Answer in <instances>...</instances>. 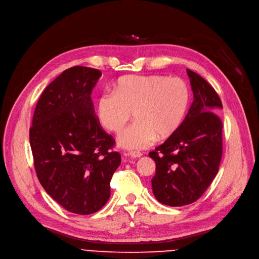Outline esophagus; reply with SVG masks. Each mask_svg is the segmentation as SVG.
Segmentation results:
<instances>
[{
	"mask_svg": "<svg viewBox=\"0 0 259 259\" xmlns=\"http://www.w3.org/2000/svg\"><path fill=\"white\" fill-rule=\"evenodd\" d=\"M130 156H131L132 158H141V157L143 156V154L140 153V151H131Z\"/></svg>",
	"mask_w": 259,
	"mask_h": 259,
	"instance_id": "esophagus-1",
	"label": "esophagus"
}]
</instances>
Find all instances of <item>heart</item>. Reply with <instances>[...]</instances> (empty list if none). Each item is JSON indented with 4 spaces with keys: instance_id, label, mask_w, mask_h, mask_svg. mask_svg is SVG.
I'll return each mask as SVG.
<instances>
[{
    "instance_id": "heart-1",
    "label": "heart",
    "mask_w": 259,
    "mask_h": 259,
    "mask_svg": "<svg viewBox=\"0 0 259 259\" xmlns=\"http://www.w3.org/2000/svg\"><path fill=\"white\" fill-rule=\"evenodd\" d=\"M190 104L188 84L179 77L163 75L120 78L115 92L108 91L97 100V117L110 132H119L132 116L135 122L117 137L119 147L135 150L175 135L181 127Z\"/></svg>"
}]
</instances>
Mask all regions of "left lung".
<instances>
[{
	"mask_svg": "<svg viewBox=\"0 0 259 259\" xmlns=\"http://www.w3.org/2000/svg\"><path fill=\"white\" fill-rule=\"evenodd\" d=\"M193 101L178 132L149 157L156 163L151 188L156 199L180 207L199 200L214 180L223 154L219 112L222 101L197 73L187 69Z\"/></svg>",
	"mask_w": 259,
	"mask_h": 259,
	"instance_id": "left-lung-1",
	"label": "left lung"
}]
</instances>
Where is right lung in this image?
I'll return each mask as SVG.
<instances>
[{"mask_svg":"<svg viewBox=\"0 0 259 259\" xmlns=\"http://www.w3.org/2000/svg\"><path fill=\"white\" fill-rule=\"evenodd\" d=\"M101 72L75 66L45 89L29 132L41 186L72 213L88 215L110 199L111 179L121 163L113 137L100 126L91 94Z\"/></svg>","mask_w":259,"mask_h":259,"instance_id":"right-lung-1","label":"right lung"}]
</instances>
